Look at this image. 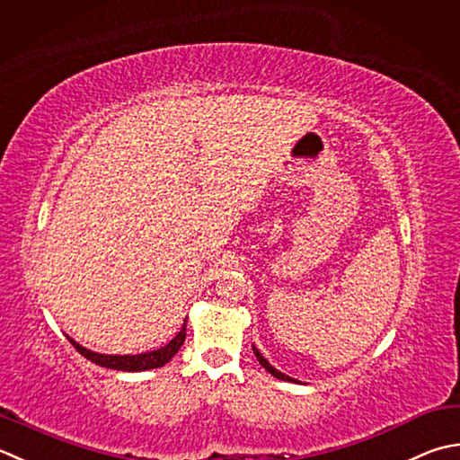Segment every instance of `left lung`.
Returning a JSON list of instances; mask_svg holds the SVG:
<instances>
[{
    "mask_svg": "<svg viewBox=\"0 0 460 460\" xmlns=\"http://www.w3.org/2000/svg\"><path fill=\"white\" fill-rule=\"evenodd\" d=\"M253 353H255V357H257V361H259L261 365H263V367L267 368V371H269V373H271L273 376H277V379H281V381H293V379H291V376H287V375H283V373H279V371H277V368H273L271 365H269V363H267V358H265L263 355H261V353H259V350H257L255 347H253Z\"/></svg>",
    "mask_w": 460,
    "mask_h": 460,
    "instance_id": "left-lung-1",
    "label": "left lung"
}]
</instances>
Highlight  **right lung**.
<instances>
[{
  "mask_svg": "<svg viewBox=\"0 0 460 460\" xmlns=\"http://www.w3.org/2000/svg\"><path fill=\"white\" fill-rule=\"evenodd\" d=\"M185 323L181 331L177 332L175 339L167 343L165 347H161L157 350H149V353H141V355H99L93 353V350H89L85 347L77 345L74 339L71 341V345L77 349V353L84 355L89 361L99 365V367H105V368H115V371H147V368H157V367H164L165 363H169L171 358L175 357V353L179 349H181L183 341H185Z\"/></svg>",
  "mask_w": 460,
  "mask_h": 460,
  "instance_id": "1",
  "label": "right lung"
}]
</instances>
